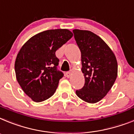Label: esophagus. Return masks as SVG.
<instances>
[{"label": "esophagus", "mask_w": 134, "mask_h": 134, "mask_svg": "<svg viewBox=\"0 0 134 134\" xmlns=\"http://www.w3.org/2000/svg\"><path fill=\"white\" fill-rule=\"evenodd\" d=\"M65 75H66V77H67L69 78V77L71 76V72H67Z\"/></svg>", "instance_id": "34e87169"}]
</instances>
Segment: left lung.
I'll return each mask as SVG.
<instances>
[{
    "label": "left lung",
    "instance_id": "left-lung-1",
    "mask_svg": "<svg viewBox=\"0 0 134 134\" xmlns=\"http://www.w3.org/2000/svg\"><path fill=\"white\" fill-rule=\"evenodd\" d=\"M73 32L81 51V70L85 78L84 86L75 93L85 102L96 103L107 94L117 79V59L105 42L93 32Z\"/></svg>",
    "mask_w": 134,
    "mask_h": 134
}]
</instances>
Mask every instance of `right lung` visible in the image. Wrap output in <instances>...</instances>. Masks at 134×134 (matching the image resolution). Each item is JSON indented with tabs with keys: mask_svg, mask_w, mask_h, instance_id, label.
Returning <instances> with one entry per match:
<instances>
[{
	"mask_svg": "<svg viewBox=\"0 0 134 134\" xmlns=\"http://www.w3.org/2000/svg\"><path fill=\"white\" fill-rule=\"evenodd\" d=\"M73 35L67 29L46 30L30 38L19 51L15 62L16 78L34 102L47 100L55 92L63 76L57 69L59 60L55 52Z\"/></svg>",
	"mask_w": 134,
	"mask_h": 134,
	"instance_id": "add662e5",
	"label": "right lung"
}]
</instances>
